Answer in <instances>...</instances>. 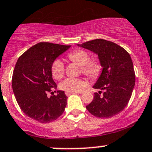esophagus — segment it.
Instances as JSON below:
<instances>
[{"label":"esophagus","instance_id":"1","mask_svg":"<svg viewBox=\"0 0 152 152\" xmlns=\"http://www.w3.org/2000/svg\"><path fill=\"white\" fill-rule=\"evenodd\" d=\"M80 94V93H77V92H69V91H66L65 92V94L67 96H70L71 94Z\"/></svg>","mask_w":152,"mask_h":152}]
</instances>
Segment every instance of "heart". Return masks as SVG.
Instances as JSON below:
<instances>
[{
	"label": "heart",
	"instance_id": "obj_1",
	"mask_svg": "<svg viewBox=\"0 0 152 152\" xmlns=\"http://www.w3.org/2000/svg\"><path fill=\"white\" fill-rule=\"evenodd\" d=\"M68 58L79 65L82 70L91 78H96L101 72V64L95 60H91L90 55L83 50H76L68 54ZM64 73V64L61 59H56L52 64V73L54 78L58 79ZM86 86V82L82 79L67 78L60 84V88L69 92H80Z\"/></svg>",
	"mask_w": 152,
	"mask_h": 152
}]
</instances>
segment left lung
<instances>
[{"label":"left lung","instance_id":"left-lung-1","mask_svg":"<svg viewBox=\"0 0 152 152\" xmlns=\"http://www.w3.org/2000/svg\"><path fill=\"white\" fill-rule=\"evenodd\" d=\"M76 45L96 54L102 67L93 86L100 91L94 93V99L86 108L99 118L117 115L126 107L134 88L135 74L130 55L122 47L104 39ZM101 90L104 91L102 96H100Z\"/></svg>","mask_w":152,"mask_h":152}]
</instances>
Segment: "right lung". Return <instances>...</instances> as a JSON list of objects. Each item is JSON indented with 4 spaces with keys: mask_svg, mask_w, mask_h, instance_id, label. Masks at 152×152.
<instances>
[{
    "mask_svg": "<svg viewBox=\"0 0 152 152\" xmlns=\"http://www.w3.org/2000/svg\"><path fill=\"white\" fill-rule=\"evenodd\" d=\"M70 47L41 42L18 59L12 80L13 93L22 111L32 120L50 123L64 112L67 99L64 91H57V95L50 97L47 93L57 88L53 79V63Z\"/></svg>",
    "mask_w": 152,
    "mask_h": 152,
    "instance_id": "1",
    "label": "right lung"
}]
</instances>
